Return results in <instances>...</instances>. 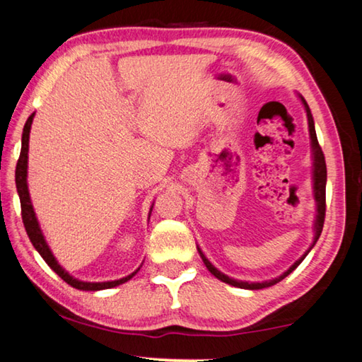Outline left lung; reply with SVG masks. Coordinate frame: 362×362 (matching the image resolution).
<instances>
[{
	"label": "left lung",
	"mask_w": 362,
	"mask_h": 362,
	"mask_svg": "<svg viewBox=\"0 0 362 362\" xmlns=\"http://www.w3.org/2000/svg\"><path fill=\"white\" fill-rule=\"evenodd\" d=\"M301 103L305 105V110H306V117H308V127H310V138H311V147H313V158H315V162H313V181H315V199H316V221H315V242H313V245L310 247V250L319 239V235L322 233V228H324V218H325V181H327V168H325V158H324V152L321 149V146H319L317 142V136H316V129H315V120H313V115H311V110L308 107L306 100L301 98ZM308 250L303 257L300 259H297L290 268L284 272L282 276L276 277V279L272 281H266V282H244V281H235V279H230L226 274H223L221 271H218L215 266H213L209 259L205 258V255L202 253V250L199 248V253L200 257H202L204 263L206 266V269H209L213 276L218 277V279L229 284V286H234V287H239V288H248V290H259V288H264V287H271L274 286V284L281 282L284 277H287L290 272H292L297 266L303 262L305 257L308 253Z\"/></svg>",
	"instance_id": "8db88e82"
}]
</instances>
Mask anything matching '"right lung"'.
I'll return each mask as SVG.
<instances>
[{"instance_id": "obj_1", "label": "right lung", "mask_w": 362, "mask_h": 362, "mask_svg": "<svg viewBox=\"0 0 362 362\" xmlns=\"http://www.w3.org/2000/svg\"><path fill=\"white\" fill-rule=\"evenodd\" d=\"M35 114H32L30 117L27 118L25 127H23V133H22V149H21V157L17 160V167H16V187H17V194H19L21 199V209H22V221L23 226H25L27 235L30 242L33 244V247L37 248V252L43 257L45 262L47 263V266L56 272V274L64 279L69 286H72L74 288L78 290H90V292H94V290H104V288H112L120 286V284H125L127 281L132 279V277L139 271V268L136 269L133 274H129L123 279L118 281H110V282H83L75 279L69 274L67 271L62 269V266L56 262L54 255L51 253L49 247H47L45 235L41 233L40 224L37 216H35L33 211V205L30 200V194H28V186H27V163H28V138H30V128H32V122H33ZM152 211V209H151Z\"/></svg>"}]
</instances>
